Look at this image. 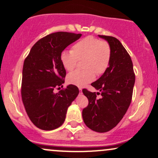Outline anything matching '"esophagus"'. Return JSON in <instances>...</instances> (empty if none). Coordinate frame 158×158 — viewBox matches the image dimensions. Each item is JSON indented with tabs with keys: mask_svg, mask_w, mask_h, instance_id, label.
Segmentation results:
<instances>
[{
	"mask_svg": "<svg viewBox=\"0 0 158 158\" xmlns=\"http://www.w3.org/2000/svg\"><path fill=\"white\" fill-rule=\"evenodd\" d=\"M79 93H80L81 94L82 93V90H81V88H80V87H79Z\"/></svg>",
	"mask_w": 158,
	"mask_h": 158,
	"instance_id": "34e87169",
	"label": "esophagus"
}]
</instances>
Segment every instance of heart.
Returning <instances> with one entry per match:
<instances>
[{"label": "heart", "mask_w": 158, "mask_h": 158, "mask_svg": "<svg viewBox=\"0 0 158 158\" xmlns=\"http://www.w3.org/2000/svg\"><path fill=\"white\" fill-rule=\"evenodd\" d=\"M73 51H63L60 61L67 71H72L78 61L82 60L85 70L73 71L67 77L68 82L78 87H84L98 76L103 74L109 67L111 60V49L109 44L93 36H87L76 43Z\"/></svg>", "instance_id": "heart-1"}]
</instances>
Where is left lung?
<instances>
[{"label": "left lung", "mask_w": 158, "mask_h": 158, "mask_svg": "<svg viewBox=\"0 0 158 158\" xmlns=\"http://www.w3.org/2000/svg\"><path fill=\"white\" fill-rule=\"evenodd\" d=\"M98 36L110 45L111 60L103 74L91 84L99 92L82 89L89 101L82 110V117L89 128L105 133L114 128L126 113L132 100L135 73L131 57L120 41L112 36ZM99 94L101 99L97 98Z\"/></svg>", "instance_id": "left-lung-1"}]
</instances>
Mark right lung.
Instances as JSON below:
<instances>
[{"instance_id":"right-lung-1","label":"right lung","mask_w":158,"mask_h":158,"mask_svg":"<svg viewBox=\"0 0 158 158\" xmlns=\"http://www.w3.org/2000/svg\"><path fill=\"white\" fill-rule=\"evenodd\" d=\"M81 34L57 32L46 35L31 48L24 61L22 99L27 114L39 128L52 131L63 125L68 108L79 93L77 86L63 87L66 71L60 54Z\"/></svg>"}]
</instances>
